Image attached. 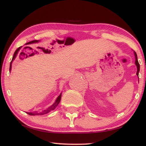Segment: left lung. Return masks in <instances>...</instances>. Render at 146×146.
I'll return each instance as SVG.
<instances>
[{
	"mask_svg": "<svg viewBox=\"0 0 146 146\" xmlns=\"http://www.w3.org/2000/svg\"><path fill=\"white\" fill-rule=\"evenodd\" d=\"M134 53V55H135V65H136L137 67V73H136V75L138 76L139 75V68H140V67H139V64L138 63V61H137V54L136 53H135V51H133Z\"/></svg>",
	"mask_w": 146,
	"mask_h": 146,
	"instance_id": "obj_1",
	"label": "left lung"
}]
</instances>
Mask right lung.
<instances>
[{"label":"right lung","instance_id":"add662e5","mask_svg":"<svg viewBox=\"0 0 146 146\" xmlns=\"http://www.w3.org/2000/svg\"><path fill=\"white\" fill-rule=\"evenodd\" d=\"M40 40H32V41H30L29 42H27L26 43V44H32V43H37V42H39ZM22 48V46H20V47H19L17 49L15 50V53H14V55H13V57L12 59V61L11 62V64H10V69H9V71H11V68H12V63L13 62V61L15 59V58L17 57V56L19 54V50H20L21 48ZM61 93H60V95L59 96L57 97V98L56 99L55 102L54 104L52 105V106H50V107H48V108L45 109L44 110H42V111H33V112H26L27 114H29V115H44V114H46L48 113H49L50 111H53L55 110V109L57 108L58 105L60 103V101H61Z\"/></svg>","mask_w":146,"mask_h":146}]
</instances>
